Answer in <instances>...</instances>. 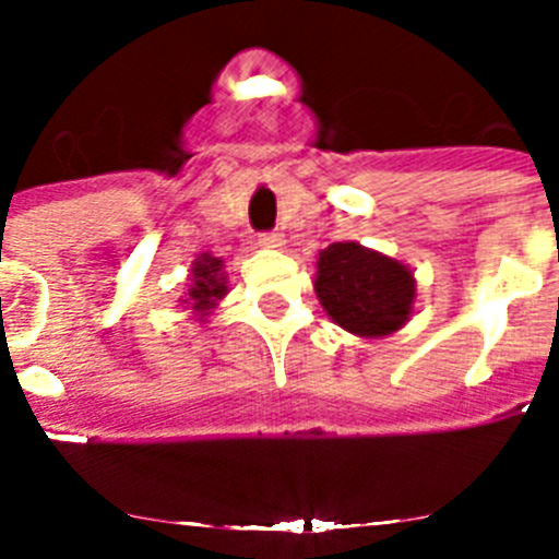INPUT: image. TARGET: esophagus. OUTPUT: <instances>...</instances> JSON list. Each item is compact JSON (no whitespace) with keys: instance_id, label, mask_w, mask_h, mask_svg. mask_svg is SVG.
<instances>
[{"instance_id":"esophagus-1","label":"esophagus","mask_w":559,"mask_h":559,"mask_svg":"<svg viewBox=\"0 0 559 559\" xmlns=\"http://www.w3.org/2000/svg\"><path fill=\"white\" fill-rule=\"evenodd\" d=\"M260 246H263V249H283L285 237L280 235V231H263V235H260Z\"/></svg>"}]
</instances>
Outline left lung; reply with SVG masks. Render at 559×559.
<instances>
[{"label": "left lung", "instance_id": "1", "mask_svg": "<svg viewBox=\"0 0 559 559\" xmlns=\"http://www.w3.org/2000/svg\"><path fill=\"white\" fill-rule=\"evenodd\" d=\"M313 288L330 319L360 338L397 333L417 299L408 265L353 240L319 251Z\"/></svg>", "mask_w": 559, "mask_h": 559}]
</instances>
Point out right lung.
<instances>
[{"label": "right lung", "instance_id": "1", "mask_svg": "<svg viewBox=\"0 0 559 559\" xmlns=\"http://www.w3.org/2000/svg\"><path fill=\"white\" fill-rule=\"evenodd\" d=\"M226 290H229V285H226L224 260L212 254H199L195 263H192L190 294L181 302L190 305L192 313H199L201 319H206L210 310H215V305L224 299Z\"/></svg>", "mask_w": 559, "mask_h": 559}]
</instances>
